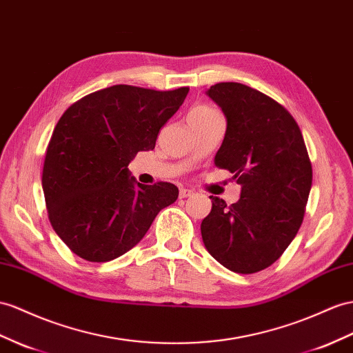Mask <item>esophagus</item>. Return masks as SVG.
Masks as SVG:
<instances>
[{
	"label": "esophagus",
	"mask_w": 353,
	"mask_h": 353,
	"mask_svg": "<svg viewBox=\"0 0 353 353\" xmlns=\"http://www.w3.org/2000/svg\"><path fill=\"white\" fill-rule=\"evenodd\" d=\"M194 195V191L192 189H186V188H182L180 189V194H179V196L180 198H188V196H192Z\"/></svg>",
	"instance_id": "1"
}]
</instances>
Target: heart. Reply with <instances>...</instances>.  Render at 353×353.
<instances>
[{
	"label": "heart",
	"mask_w": 353,
	"mask_h": 353,
	"mask_svg": "<svg viewBox=\"0 0 353 353\" xmlns=\"http://www.w3.org/2000/svg\"><path fill=\"white\" fill-rule=\"evenodd\" d=\"M213 113H218L214 110V108L209 107V105H198L195 107L194 110H191V113H189V116H209V114H213Z\"/></svg>",
	"instance_id": "b5f03b06"
}]
</instances>
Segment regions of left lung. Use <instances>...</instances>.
Here are the masks:
<instances>
[{"mask_svg":"<svg viewBox=\"0 0 353 353\" xmlns=\"http://www.w3.org/2000/svg\"><path fill=\"white\" fill-rule=\"evenodd\" d=\"M207 95L227 116L214 165L232 173L241 194L231 205L210 196L203 241L234 273H258L282 256L301 227L312 162L300 126L276 99L236 82L216 83Z\"/></svg>","mask_w":353,"mask_h":353,"instance_id":"8db88e82","label":"left lung"}]
</instances>
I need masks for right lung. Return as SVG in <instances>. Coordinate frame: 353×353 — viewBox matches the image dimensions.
<instances>
[{"mask_svg":"<svg viewBox=\"0 0 353 353\" xmlns=\"http://www.w3.org/2000/svg\"><path fill=\"white\" fill-rule=\"evenodd\" d=\"M189 88L155 90L114 85L71 104L44 158L41 185L52 228L77 256L107 263L132 249L179 196L176 185H141L128 164L153 150L159 130Z\"/></svg>","mask_w":353,"mask_h":353,"instance_id":"add662e5","label":"right lung"}]
</instances>
